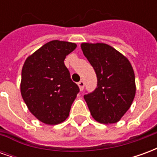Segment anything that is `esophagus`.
Wrapping results in <instances>:
<instances>
[{"label":"esophagus","instance_id":"1","mask_svg":"<svg viewBox=\"0 0 157 157\" xmlns=\"http://www.w3.org/2000/svg\"><path fill=\"white\" fill-rule=\"evenodd\" d=\"M84 85H85V84H84V82H83V81H80V82H78V86L81 91H83V89H84Z\"/></svg>","mask_w":157,"mask_h":157}]
</instances>
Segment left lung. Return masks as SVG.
Masks as SVG:
<instances>
[{
  "mask_svg": "<svg viewBox=\"0 0 157 157\" xmlns=\"http://www.w3.org/2000/svg\"><path fill=\"white\" fill-rule=\"evenodd\" d=\"M82 52L94 69L98 86L84 95L92 118L101 124L118 122L135 98V72L124 55L103 43H82Z\"/></svg>",
  "mask_w": 157,
  "mask_h": 157,
  "instance_id": "left-lung-1",
  "label": "left lung"
}]
</instances>
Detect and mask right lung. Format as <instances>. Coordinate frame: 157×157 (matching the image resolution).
Segmentation results:
<instances>
[{"label":"right lung","instance_id":"1","mask_svg":"<svg viewBox=\"0 0 157 157\" xmlns=\"http://www.w3.org/2000/svg\"><path fill=\"white\" fill-rule=\"evenodd\" d=\"M75 48V43L52 40L29 55L23 64L22 99L33 115L44 124L65 121L80 91L64 63Z\"/></svg>","mask_w":157,"mask_h":157}]
</instances>
